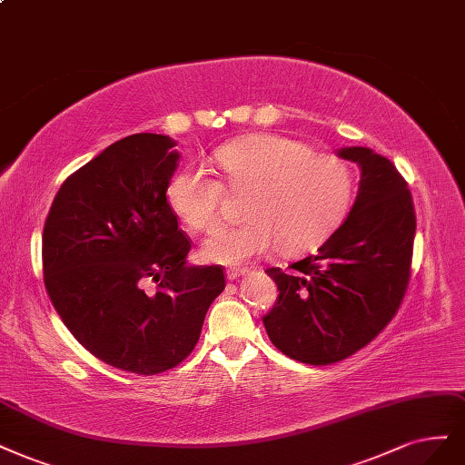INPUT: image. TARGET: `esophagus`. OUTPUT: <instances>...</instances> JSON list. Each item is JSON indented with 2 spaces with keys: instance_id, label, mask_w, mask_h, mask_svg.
<instances>
[{
  "instance_id": "esophagus-1",
  "label": "esophagus",
  "mask_w": 465,
  "mask_h": 465,
  "mask_svg": "<svg viewBox=\"0 0 465 465\" xmlns=\"http://www.w3.org/2000/svg\"><path fill=\"white\" fill-rule=\"evenodd\" d=\"M246 273H248L246 267H229V269H227V279H229V281H234V279L242 277V275H246Z\"/></svg>"
}]
</instances>
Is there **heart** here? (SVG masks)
Masks as SVG:
<instances>
[{"instance_id":"obj_1","label":"heart","mask_w":465,"mask_h":465,"mask_svg":"<svg viewBox=\"0 0 465 465\" xmlns=\"http://www.w3.org/2000/svg\"><path fill=\"white\" fill-rule=\"evenodd\" d=\"M213 157L227 188L250 194L244 225L221 227L205 238L203 255L221 265L275 250L300 255L317 248L339 229L354 198V177L341 157L315 153L292 138L253 134L225 143ZM221 196L219 181L200 165L181 167L167 184L171 210L200 232L219 223Z\"/></svg>"}]
</instances>
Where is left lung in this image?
Masks as SVG:
<instances>
[{
	"instance_id": "left-lung-1",
	"label": "left lung",
	"mask_w": 465,
	"mask_h": 465,
	"mask_svg": "<svg viewBox=\"0 0 465 465\" xmlns=\"http://www.w3.org/2000/svg\"><path fill=\"white\" fill-rule=\"evenodd\" d=\"M336 153L360 167L348 217L292 271H265L279 291L263 315L269 339L312 365L351 356L387 327L406 292L415 236L411 194L389 159L363 146Z\"/></svg>"
}]
</instances>
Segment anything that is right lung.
Segmentation results:
<instances>
[{
    "mask_svg": "<svg viewBox=\"0 0 465 465\" xmlns=\"http://www.w3.org/2000/svg\"><path fill=\"white\" fill-rule=\"evenodd\" d=\"M177 142L140 133L61 184L42 236L44 282L74 339L123 371L155 375L194 350L225 288L219 265H188L167 202Z\"/></svg>",
    "mask_w": 465,
    "mask_h": 465,
    "instance_id": "obj_1",
    "label": "right lung"
}]
</instances>
